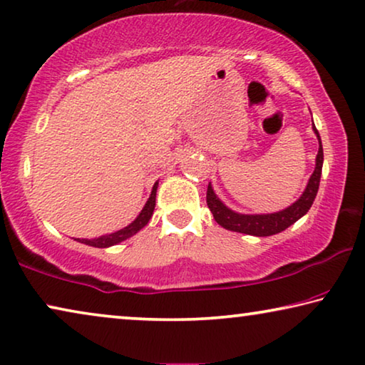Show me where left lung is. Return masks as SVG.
I'll return each instance as SVG.
<instances>
[{
  "label": "left lung",
  "mask_w": 365,
  "mask_h": 365,
  "mask_svg": "<svg viewBox=\"0 0 365 365\" xmlns=\"http://www.w3.org/2000/svg\"><path fill=\"white\" fill-rule=\"evenodd\" d=\"M313 130L319 140L317 167H314V172L312 173V177H309L303 195L295 201V203L288 206L285 210L279 211V213L241 215L227 208V206L216 197V193L213 192V187H211L210 183L208 192H206V203H208V208L211 213H213L217 225L230 231L265 237V236H272V235H277V232L285 231L288 226H292L293 222H297L302 216L307 215L308 210L312 208L314 198H317V193L319 188V178H322V168H323V145H322V139H319L318 129L314 128V124H313Z\"/></svg>",
  "instance_id": "1"
}]
</instances>
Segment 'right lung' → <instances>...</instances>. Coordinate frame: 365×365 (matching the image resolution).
<instances>
[{"mask_svg":"<svg viewBox=\"0 0 365 365\" xmlns=\"http://www.w3.org/2000/svg\"><path fill=\"white\" fill-rule=\"evenodd\" d=\"M157 187H159V182L154 183V188H152L148 203H145V206L143 208V211L139 213V216L135 217V220L130 222L129 226L123 227V230H119L116 232H111V235H106V236H101V237H96V239H77V241L83 242V244H88V246H93V247H110V246H114V244H118V242H123L124 239L134 236L135 232L140 231L145 225H148L152 213H154Z\"/></svg>","mask_w":365,"mask_h":365,"instance_id":"right-lung-1","label":"right lung"}]
</instances>
